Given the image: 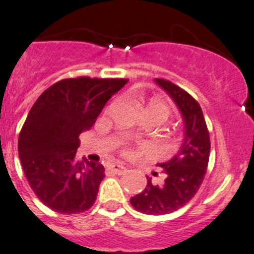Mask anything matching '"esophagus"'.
Here are the masks:
<instances>
[{"instance_id":"1","label":"esophagus","mask_w":254,"mask_h":254,"mask_svg":"<svg viewBox=\"0 0 254 254\" xmlns=\"http://www.w3.org/2000/svg\"><path fill=\"white\" fill-rule=\"evenodd\" d=\"M109 170H110L111 173H114V174H123V173L127 172V168L123 167V165L120 164H110L109 165Z\"/></svg>"}]
</instances>
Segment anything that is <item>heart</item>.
I'll list each match as a JSON object with an SVG mask.
<instances>
[{
	"mask_svg": "<svg viewBox=\"0 0 254 254\" xmlns=\"http://www.w3.org/2000/svg\"><path fill=\"white\" fill-rule=\"evenodd\" d=\"M145 114H150V115L156 116L160 122L164 123L165 120L169 118L170 109L169 106H168V104L164 103L163 100H160V99H151V100L146 104ZM122 153L124 154V155H127V154H129V149L123 148Z\"/></svg>",
	"mask_w": 254,
	"mask_h": 254,
	"instance_id": "heart-1",
	"label": "heart"
}]
</instances>
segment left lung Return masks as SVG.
I'll return each mask as SVG.
<instances>
[{
    "label": "left lung",
    "instance_id": "8db88e82",
    "mask_svg": "<svg viewBox=\"0 0 254 254\" xmlns=\"http://www.w3.org/2000/svg\"><path fill=\"white\" fill-rule=\"evenodd\" d=\"M155 82L168 92L183 116V144L172 159L158 164L165 174L164 182L155 186L146 177L145 189L130 203L144 214L163 215L184 207L200 188L209 162L210 139L198 101L168 80L155 79Z\"/></svg>",
    "mask_w": 254,
    "mask_h": 254
}]
</instances>
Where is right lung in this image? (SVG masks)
Listing matches in <instances>:
<instances>
[{
	"instance_id": "right-lung-1",
	"label": "right lung",
	"mask_w": 254,
	"mask_h": 254,
	"mask_svg": "<svg viewBox=\"0 0 254 254\" xmlns=\"http://www.w3.org/2000/svg\"><path fill=\"white\" fill-rule=\"evenodd\" d=\"M127 79H64L45 90L18 136V156L31 189L46 207L76 214L92 207L104 167L77 160L79 135L89 130Z\"/></svg>"
}]
</instances>
